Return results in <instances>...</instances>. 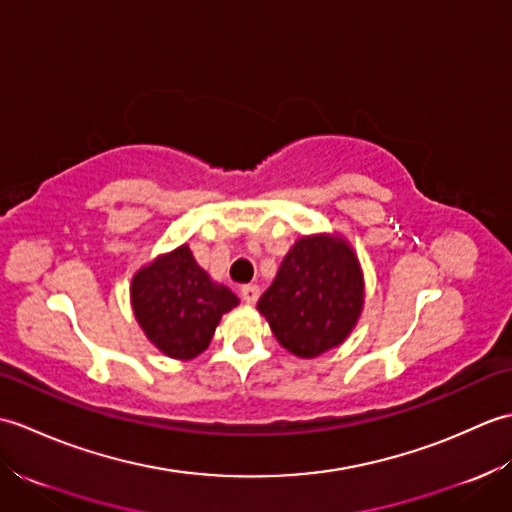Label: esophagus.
<instances>
[{"instance_id": "esophagus-1", "label": "esophagus", "mask_w": 512, "mask_h": 512, "mask_svg": "<svg viewBox=\"0 0 512 512\" xmlns=\"http://www.w3.org/2000/svg\"><path fill=\"white\" fill-rule=\"evenodd\" d=\"M239 295H242V299L246 303H255L259 299V286L246 284V286H242V290H239Z\"/></svg>"}]
</instances>
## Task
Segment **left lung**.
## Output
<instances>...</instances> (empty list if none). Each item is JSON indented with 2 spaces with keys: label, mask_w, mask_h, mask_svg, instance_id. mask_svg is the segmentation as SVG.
Instances as JSON below:
<instances>
[{
  "label": "left lung",
  "mask_w": 512,
  "mask_h": 512,
  "mask_svg": "<svg viewBox=\"0 0 512 512\" xmlns=\"http://www.w3.org/2000/svg\"><path fill=\"white\" fill-rule=\"evenodd\" d=\"M363 308V275L343 239L301 237L257 303L288 352L314 358L341 345Z\"/></svg>",
  "instance_id": "obj_1"
}]
</instances>
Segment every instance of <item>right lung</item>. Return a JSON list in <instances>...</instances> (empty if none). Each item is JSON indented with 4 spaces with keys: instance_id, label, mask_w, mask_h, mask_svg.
<instances>
[{
    "instance_id": "right-lung-1",
    "label": "right lung",
    "mask_w": 512,
    "mask_h": 512,
    "mask_svg": "<svg viewBox=\"0 0 512 512\" xmlns=\"http://www.w3.org/2000/svg\"><path fill=\"white\" fill-rule=\"evenodd\" d=\"M239 299L215 284L184 244L138 270L132 308L147 339L171 358L189 361L209 347L222 314Z\"/></svg>"
}]
</instances>
